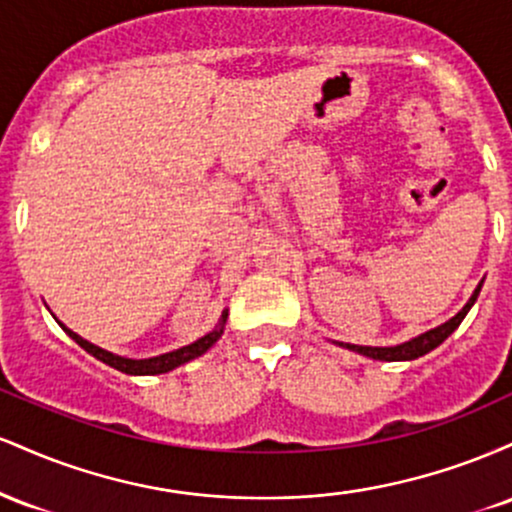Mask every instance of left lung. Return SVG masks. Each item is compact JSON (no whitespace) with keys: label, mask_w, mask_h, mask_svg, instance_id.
<instances>
[{"label":"left lung","mask_w":512,"mask_h":512,"mask_svg":"<svg viewBox=\"0 0 512 512\" xmlns=\"http://www.w3.org/2000/svg\"><path fill=\"white\" fill-rule=\"evenodd\" d=\"M481 284H484V281H479V286L474 289L472 298H469L467 305H464L460 313H457L455 317H450L448 322H443V325L436 327V330H428L424 334H419V337L409 339V342L397 344V346H358V344H344L342 342L339 346H344V349H349V351H356V354H361V356L375 358V361H414V358L424 356V354H428V351H433L436 346L443 344L445 339H448L450 334L455 332L457 327H460L464 315L469 313V308H472L474 301H477Z\"/></svg>","instance_id":"1"}]
</instances>
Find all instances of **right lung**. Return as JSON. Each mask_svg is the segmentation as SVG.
I'll use <instances>...</instances> for the list:
<instances>
[{"instance_id":"right-lung-1","label":"right lung","mask_w":512,"mask_h":512,"mask_svg":"<svg viewBox=\"0 0 512 512\" xmlns=\"http://www.w3.org/2000/svg\"><path fill=\"white\" fill-rule=\"evenodd\" d=\"M226 317H228V310H223L219 325H216V330L204 334V337L197 339L195 344H187V346H182V349L168 351V354H161V356H154V358H139V361H137V358H125V356L110 354V351L101 349V346L86 342L84 337H79V334L69 330V327H64L62 322H60V327L69 334V337L74 339L76 344L81 346V349L88 351L91 356H96L98 361H103V363H108V366L122 370V373H127V375H158V373H168V370L178 368V366H182V363L192 361V358L207 354V349H211V346L219 342V337L223 334V325H226Z\"/></svg>"}]
</instances>
